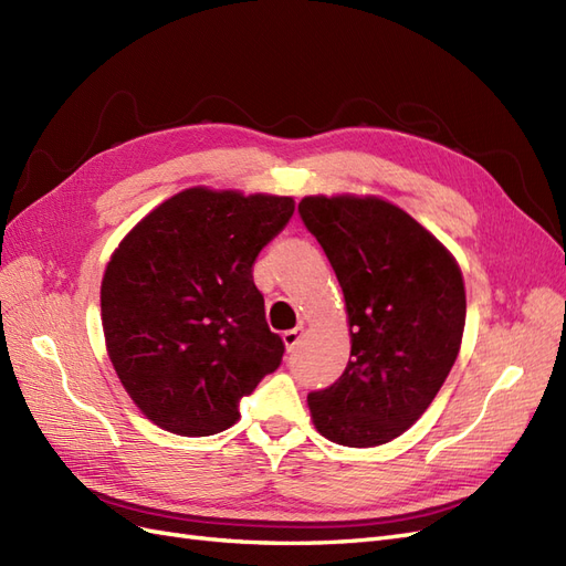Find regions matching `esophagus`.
I'll return each instance as SVG.
<instances>
[{
  "mask_svg": "<svg viewBox=\"0 0 566 566\" xmlns=\"http://www.w3.org/2000/svg\"><path fill=\"white\" fill-rule=\"evenodd\" d=\"M302 335H304V325H297V328H290V331H285V333H283L285 347H287V349H295V347L300 345Z\"/></svg>",
  "mask_w": 566,
  "mask_h": 566,
  "instance_id": "esophagus-1",
  "label": "esophagus"
}]
</instances>
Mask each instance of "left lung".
<instances>
[{
    "label": "left lung",
    "instance_id": "8db88e82",
    "mask_svg": "<svg viewBox=\"0 0 566 566\" xmlns=\"http://www.w3.org/2000/svg\"><path fill=\"white\" fill-rule=\"evenodd\" d=\"M345 293L352 358L312 391L316 430L352 449L403 434L441 389L465 328V285L449 250L380 198L312 196L297 208Z\"/></svg>",
    "mask_w": 566,
    "mask_h": 566
}]
</instances>
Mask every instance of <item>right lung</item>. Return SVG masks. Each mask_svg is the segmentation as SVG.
<instances>
[{"label":"right lung","mask_w":566,"mask_h":566,"mask_svg":"<svg viewBox=\"0 0 566 566\" xmlns=\"http://www.w3.org/2000/svg\"><path fill=\"white\" fill-rule=\"evenodd\" d=\"M295 212L293 198L188 188L117 245L101 316L119 382L148 420L210 437L281 366L252 264Z\"/></svg>","instance_id":"1"}]
</instances>
